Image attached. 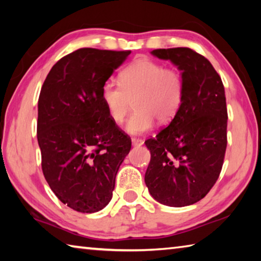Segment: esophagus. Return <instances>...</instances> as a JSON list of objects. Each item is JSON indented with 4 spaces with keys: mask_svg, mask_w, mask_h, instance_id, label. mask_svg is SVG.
Returning a JSON list of instances; mask_svg holds the SVG:
<instances>
[{
    "mask_svg": "<svg viewBox=\"0 0 261 261\" xmlns=\"http://www.w3.org/2000/svg\"><path fill=\"white\" fill-rule=\"evenodd\" d=\"M143 144H144L143 139H140V138H132V145H134V146H140V145H143Z\"/></svg>",
    "mask_w": 261,
    "mask_h": 261,
    "instance_id": "obj_1",
    "label": "esophagus"
}]
</instances>
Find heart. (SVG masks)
Wrapping results in <instances>:
<instances>
[{"label": "heart", "instance_id": "1", "mask_svg": "<svg viewBox=\"0 0 261 261\" xmlns=\"http://www.w3.org/2000/svg\"><path fill=\"white\" fill-rule=\"evenodd\" d=\"M185 82L178 70L166 68L151 60H138L120 72V83L106 81L100 90V99L110 120L123 122L132 106L135 112L127 121L130 134H144L156 120L169 123L183 103Z\"/></svg>", "mask_w": 261, "mask_h": 261}]
</instances>
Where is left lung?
Wrapping results in <instances>:
<instances>
[{
  "instance_id": "obj_1",
  "label": "left lung",
  "mask_w": 261,
  "mask_h": 261,
  "mask_svg": "<svg viewBox=\"0 0 261 261\" xmlns=\"http://www.w3.org/2000/svg\"><path fill=\"white\" fill-rule=\"evenodd\" d=\"M182 71L185 94L167 127L145 144L151 161L145 183L154 199L183 207L201 200L218 180L227 148L228 112L219 73L191 48L154 49Z\"/></svg>"
}]
</instances>
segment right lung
Masks as SVG:
<instances>
[{
	"label": "right lung",
	"instance_id": "right-lung-1",
	"mask_svg": "<svg viewBox=\"0 0 261 261\" xmlns=\"http://www.w3.org/2000/svg\"><path fill=\"white\" fill-rule=\"evenodd\" d=\"M130 50L81 48L62 57L43 82L37 137L42 173L55 196L81 213L108 205L131 139L108 116L102 84Z\"/></svg>",
	"mask_w": 261,
	"mask_h": 261
}]
</instances>
